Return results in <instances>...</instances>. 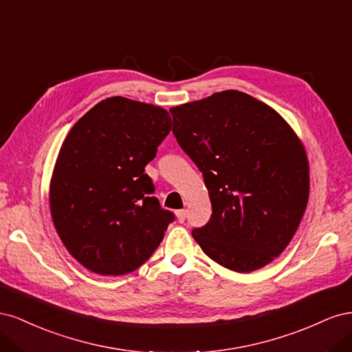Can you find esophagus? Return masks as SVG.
Segmentation results:
<instances>
[{
  "label": "esophagus",
  "mask_w": 352,
  "mask_h": 352,
  "mask_svg": "<svg viewBox=\"0 0 352 352\" xmlns=\"http://www.w3.org/2000/svg\"><path fill=\"white\" fill-rule=\"evenodd\" d=\"M176 216H177V220L180 223H184L186 220V216H188V211L186 210H177L176 211Z\"/></svg>",
  "instance_id": "34e87169"
}]
</instances>
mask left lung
Wrapping results in <instances>:
<instances>
[{"label":"left lung","mask_w":352,"mask_h":352,"mask_svg":"<svg viewBox=\"0 0 352 352\" xmlns=\"http://www.w3.org/2000/svg\"><path fill=\"white\" fill-rule=\"evenodd\" d=\"M170 113L176 141L199 168L211 201V217L192 230L194 239L223 267H264L291 242L307 207L302 144L279 113L239 91Z\"/></svg>","instance_id":"left-lung-1"}]
</instances>
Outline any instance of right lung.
<instances>
[{
    "instance_id": "obj_1",
    "label": "right lung",
    "mask_w": 352,
    "mask_h": 352,
    "mask_svg": "<svg viewBox=\"0 0 352 352\" xmlns=\"http://www.w3.org/2000/svg\"><path fill=\"white\" fill-rule=\"evenodd\" d=\"M172 129L166 110L123 97L98 102L72 127L51 180V216L88 270L120 276L142 265L175 220L145 173Z\"/></svg>"
}]
</instances>
